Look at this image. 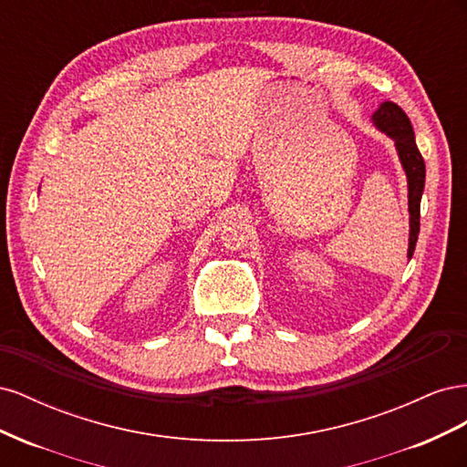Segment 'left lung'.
Masks as SVG:
<instances>
[{"label":"left lung","instance_id":"8db88e82","mask_svg":"<svg viewBox=\"0 0 467 467\" xmlns=\"http://www.w3.org/2000/svg\"><path fill=\"white\" fill-rule=\"evenodd\" d=\"M374 124L379 130H384L388 136L395 140V148H398L401 165L405 169L407 182H409V259L413 257V251L419 239V228H420V196L422 189H425V160L415 144V132L411 120L403 112L400 105L391 101L381 103L379 109L374 112Z\"/></svg>","mask_w":467,"mask_h":467}]
</instances>
